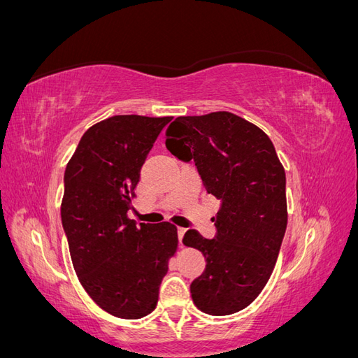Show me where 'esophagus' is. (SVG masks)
I'll list each match as a JSON object with an SVG mask.
<instances>
[{
  "mask_svg": "<svg viewBox=\"0 0 358 358\" xmlns=\"http://www.w3.org/2000/svg\"><path fill=\"white\" fill-rule=\"evenodd\" d=\"M187 233V229H183V227H179L178 229V237H179V242H182V239H183V234Z\"/></svg>",
  "mask_w": 358,
  "mask_h": 358,
  "instance_id": "34e87169",
  "label": "esophagus"
}]
</instances>
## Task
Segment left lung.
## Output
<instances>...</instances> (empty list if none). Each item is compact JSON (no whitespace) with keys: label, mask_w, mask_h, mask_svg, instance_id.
Returning <instances> with one entry per match:
<instances>
[{"label":"left lung","mask_w":358,"mask_h":358,"mask_svg":"<svg viewBox=\"0 0 358 358\" xmlns=\"http://www.w3.org/2000/svg\"><path fill=\"white\" fill-rule=\"evenodd\" d=\"M171 155L197 167L218 199L215 237L188 230L183 243L201 251L204 272L191 282L194 305L209 315L239 312L273 272L287 230L285 171L262 129L229 112L179 116L166 131Z\"/></svg>","instance_id":"obj_1"}]
</instances>
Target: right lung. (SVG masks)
I'll use <instances>...</instances> for the list:
<instances>
[{
	"label": "right lung",
	"mask_w": 358,
	"mask_h": 358,
	"mask_svg": "<svg viewBox=\"0 0 358 358\" xmlns=\"http://www.w3.org/2000/svg\"><path fill=\"white\" fill-rule=\"evenodd\" d=\"M166 117L119 115L92 125L64 173L61 221L82 287L110 315L143 318L178 248L170 222L128 220L140 169Z\"/></svg>",
	"instance_id": "add662e5"
}]
</instances>
